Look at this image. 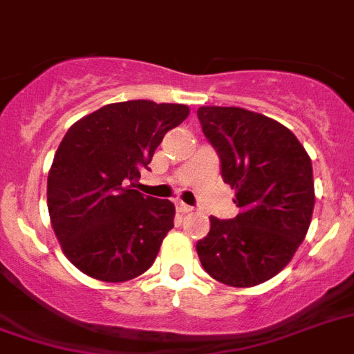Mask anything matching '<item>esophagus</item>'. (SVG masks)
Here are the masks:
<instances>
[{"mask_svg":"<svg viewBox=\"0 0 354 354\" xmlns=\"http://www.w3.org/2000/svg\"><path fill=\"white\" fill-rule=\"evenodd\" d=\"M176 209H178V212H182V214H187V212H192V207L187 205V203H183V202H178L176 203Z\"/></svg>","mask_w":354,"mask_h":354,"instance_id":"34e87169","label":"esophagus"}]
</instances>
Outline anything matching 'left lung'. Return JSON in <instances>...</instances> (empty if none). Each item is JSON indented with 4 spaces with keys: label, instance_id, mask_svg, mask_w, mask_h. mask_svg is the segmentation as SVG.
<instances>
[{
    "label": "left lung",
    "instance_id": "1",
    "mask_svg": "<svg viewBox=\"0 0 354 354\" xmlns=\"http://www.w3.org/2000/svg\"><path fill=\"white\" fill-rule=\"evenodd\" d=\"M198 120L240 207L232 220L211 216L198 257L225 286L263 283L292 260L307 234L315 207L311 158L289 129L258 112L200 107Z\"/></svg>",
    "mask_w": 354,
    "mask_h": 354
}]
</instances>
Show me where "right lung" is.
Instances as JSON below:
<instances>
[{"mask_svg":"<svg viewBox=\"0 0 354 354\" xmlns=\"http://www.w3.org/2000/svg\"><path fill=\"white\" fill-rule=\"evenodd\" d=\"M187 116L180 103H109L63 136L48 171V214L62 251L87 277L120 283L154 263L176 211L132 187Z\"/></svg>","mask_w":354,"mask_h":354,"instance_id":"right-lung-1","label":"right lung"}]
</instances>
